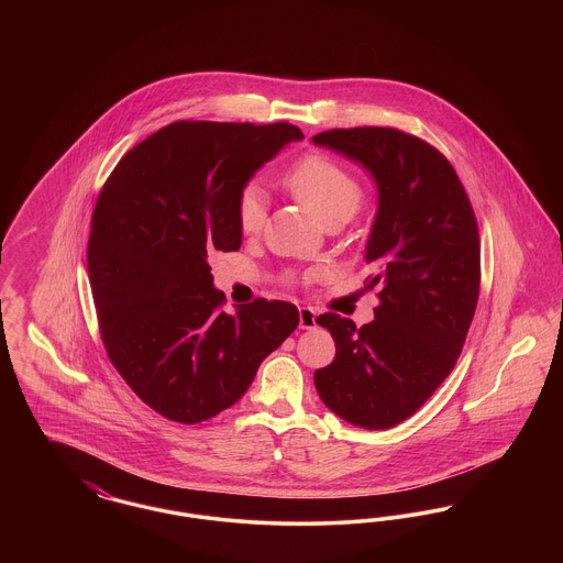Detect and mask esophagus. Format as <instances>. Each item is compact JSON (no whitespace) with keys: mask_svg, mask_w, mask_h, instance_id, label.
I'll return each mask as SVG.
<instances>
[{"mask_svg":"<svg viewBox=\"0 0 563 563\" xmlns=\"http://www.w3.org/2000/svg\"><path fill=\"white\" fill-rule=\"evenodd\" d=\"M317 327V312L310 306L299 308V329H314Z\"/></svg>","mask_w":563,"mask_h":563,"instance_id":"obj_1","label":"esophagus"}]
</instances>
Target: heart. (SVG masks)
<instances>
[{
	"mask_svg": "<svg viewBox=\"0 0 563 563\" xmlns=\"http://www.w3.org/2000/svg\"><path fill=\"white\" fill-rule=\"evenodd\" d=\"M285 188L314 214L321 223L333 217H352L361 205V186L344 166L322 156L310 154L283 177ZM268 213L266 191L257 184H249L236 198V219L244 234H257Z\"/></svg>",
	"mask_w": 563,
	"mask_h": 563,
	"instance_id": "1",
	"label": "heart"
}]
</instances>
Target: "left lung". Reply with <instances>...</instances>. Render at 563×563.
Segmentation results:
<instances>
[{"instance_id":"1","label":"left lung","mask_w":563,"mask_h":563,"mask_svg":"<svg viewBox=\"0 0 563 563\" xmlns=\"http://www.w3.org/2000/svg\"><path fill=\"white\" fill-rule=\"evenodd\" d=\"M367 170L377 191L365 264L379 289L374 321L317 322L335 358L314 372L322 402L349 424L386 430L413 416L450 375L473 321L482 255L468 196L452 164L397 129H335L312 136Z\"/></svg>"}]
</instances>
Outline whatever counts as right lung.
Segmentation results:
<instances>
[{
  "mask_svg": "<svg viewBox=\"0 0 563 563\" xmlns=\"http://www.w3.org/2000/svg\"><path fill=\"white\" fill-rule=\"evenodd\" d=\"M301 139L285 122L181 120L134 145L97 200L88 276L103 344L134 395L173 422L232 407L299 322L289 301L223 312L209 260L241 249V189Z\"/></svg>",
  "mask_w": 563,
  "mask_h": 563,
  "instance_id": "right-lung-1",
  "label": "right lung"
}]
</instances>
